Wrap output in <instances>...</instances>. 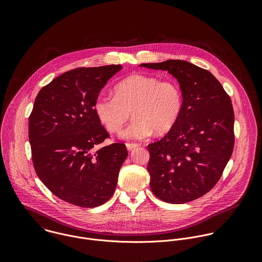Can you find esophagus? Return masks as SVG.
<instances>
[{
  "mask_svg": "<svg viewBox=\"0 0 262 262\" xmlns=\"http://www.w3.org/2000/svg\"><path fill=\"white\" fill-rule=\"evenodd\" d=\"M138 146H140V144H138V143H126L127 150H133L134 148H136Z\"/></svg>",
  "mask_w": 262,
  "mask_h": 262,
  "instance_id": "1",
  "label": "esophagus"
}]
</instances>
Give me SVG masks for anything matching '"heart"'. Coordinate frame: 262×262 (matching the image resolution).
<instances>
[{"label":"heart","instance_id":"1","mask_svg":"<svg viewBox=\"0 0 262 262\" xmlns=\"http://www.w3.org/2000/svg\"><path fill=\"white\" fill-rule=\"evenodd\" d=\"M182 93L179 85L145 74H133L114 87V96L99 95L93 103L98 121L110 133H119L132 115L130 125L123 130L126 139H144L155 132H169L179 118Z\"/></svg>","mask_w":262,"mask_h":262}]
</instances>
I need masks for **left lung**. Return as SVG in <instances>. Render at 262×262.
Instances as JSON below:
<instances>
[{
	"instance_id": "1",
	"label": "left lung",
	"mask_w": 262,
	"mask_h": 262,
	"mask_svg": "<svg viewBox=\"0 0 262 262\" xmlns=\"http://www.w3.org/2000/svg\"><path fill=\"white\" fill-rule=\"evenodd\" d=\"M140 66L167 70L182 93L178 120L148 145L150 188L161 200L182 204L209 192L225 169L234 146L230 96L212 74L188 61L167 60Z\"/></svg>"
}]
</instances>
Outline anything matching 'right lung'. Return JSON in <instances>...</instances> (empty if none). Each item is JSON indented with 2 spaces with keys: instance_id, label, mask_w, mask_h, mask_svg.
<instances>
[{
  "instance_id": "obj_1",
  "label": "right lung",
  "mask_w": 262,
  "mask_h": 262,
  "mask_svg": "<svg viewBox=\"0 0 262 262\" xmlns=\"http://www.w3.org/2000/svg\"><path fill=\"white\" fill-rule=\"evenodd\" d=\"M121 65L80 67L41 88L29 117V141L37 176L58 198L95 207L114 194L127 157L123 143L95 151L108 134L93 111L94 100Z\"/></svg>"
}]
</instances>
